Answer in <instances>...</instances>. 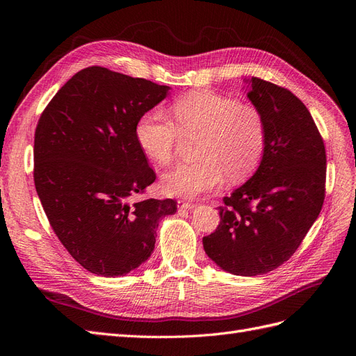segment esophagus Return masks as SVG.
Returning <instances> with one entry per match:
<instances>
[{
    "instance_id": "obj_1",
    "label": "esophagus",
    "mask_w": 356,
    "mask_h": 356,
    "mask_svg": "<svg viewBox=\"0 0 356 356\" xmlns=\"http://www.w3.org/2000/svg\"><path fill=\"white\" fill-rule=\"evenodd\" d=\"M178 208L179 209H193L195 208V203L188 200H178Z\"/></svg>"
}]
</instances>
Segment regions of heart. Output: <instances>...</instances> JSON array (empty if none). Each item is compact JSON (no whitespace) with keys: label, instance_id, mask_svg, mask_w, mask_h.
Segmentation results:
<instances>
[{"label":"heart","instance_id":"1","mask_svg":"<svg viewBox=\"0 0 356 356\" xmlns=\"http://www.w3.org/2000/svg\"><path fill=\"white\" fill-rule=\"evenodd\" d=\"M175 122L159 110L141 114L135 138L143 153L160 166L169 165L184 135H202L200 161L166 172L161 187L170 196L195 197L220 187L224 179L242 181L260 165L266 148V124L255 106L232 96L196 90L170 106Z\"/></svg>","mask_w":356,"mask_h":356}]
</instances>
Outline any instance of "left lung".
Listing matches in <instances>:
<instances>
[{
    "label": "left lung",
    "mask_w": 356,
    "mask_h": 356,
    "mask_svg": "<svg viewBox=\"0 0 356 356\" xmlns=\"http://www.w3.org/2000/svg\"><path fill=\"white\" fill-rule=\"evenodd\" d=\"M245 83L264 118V154L254 175L224 197L221 221L203 248L222 270L257 276L288 261L316 221L327 157L314 118L294 93L257 77Z\"/></svg>",
    "instance_id": "obj_1"
}]
</instances>
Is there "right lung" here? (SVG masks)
<instances>
[{
  "mask_svg": "<svg viewBox=\"0 0 356 356\" xmlns=\"http://www.w3.org/2000/svg\"><path fill=\"white\" fill-rule=\"evenodd\" d=\"M169 86L102 67L74 75L42 111L34 139V182L53 232L90 273L115 277L147 261L172 199H129L153 184L135 124Z\"/></svg>",
  "mask_w": 356,
  "mask_h": 356,
  "instance_id": "obj_1",
  "label": "right lung"
}]
</instances>
